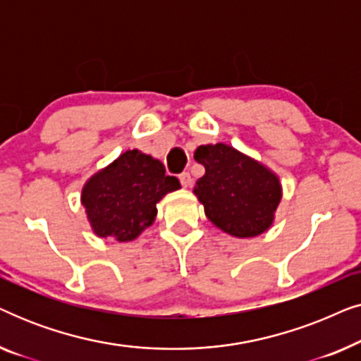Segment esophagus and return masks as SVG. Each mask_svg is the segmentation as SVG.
Segmentation results:
<instances>
[{
    "mask_svg": "<svg viewBox=\"0 0 361 361\" xmlns=\"http://www.w3.org/2000/svg\"><path fill=\"white\" fill-rule=\"evenodd\" d=\"M179 180H180L182 187H190L192 185V177H190L189 172H182V174L179 176Z\"/></svg>",
    "mask_w": 361,
    "mask_h": 361,
    "instance_id": "1",
    "label": "esophagus"
}]
</instances>
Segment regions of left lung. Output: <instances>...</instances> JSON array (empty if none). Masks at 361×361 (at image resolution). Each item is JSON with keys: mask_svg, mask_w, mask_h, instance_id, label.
I'll return each mask as SVG.
<instances>
[{"mask_svg": "<svg viewBox=\"0 0 361 361\" xmlns=\"http://www.w3.org/2000/svg\"><path fill=\"white\" fill-rule=\"evenodd\" d=\"M194 159L205 167L194 194L212 224L236 238H253L273 225L283 199L273 171L224 142L199 146Z\"/></svg>", "mask_w": 361, "mask_h": 361, "instance_id": "obj_1", "label": "left lung"}]
</instances>
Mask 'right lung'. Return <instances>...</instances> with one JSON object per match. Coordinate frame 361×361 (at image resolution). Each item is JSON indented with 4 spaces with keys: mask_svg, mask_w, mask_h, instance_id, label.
<instances>
[{
    "mask_svg": "<svg viewBox=\"0 0 361 361\" xmlns=\"http://www.w3.org/2000/svg\"><path fill=\"white\" fill-rule=\"evenodd\" d=\"M177 189L179 179L159 159L130 149L85 182L80 200L97 236L133 241L156 220L157 202Z\"/></svg>",
    "mask_w": 361,
    "mask_h": 361,
    "instance_id": "add662e5",
    "label": "right lung"
}]
</instances>
